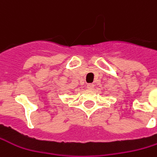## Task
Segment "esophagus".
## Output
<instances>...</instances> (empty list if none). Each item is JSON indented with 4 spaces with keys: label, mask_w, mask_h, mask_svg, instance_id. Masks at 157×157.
<instances>
[{
    "label": "esophagus",
    "mask_w": 157,
    "mask_h": 157,
    "mask_svg": "<svg viewBox=\"0 0 157 157\" xmlns=\"http://www.w3.org/2000/svg\"><path fill=\"white\" fill-rule=\"evenodd\" d=\"M86 87H87L88 89H93V88L94 87V84H88Z\"/></svg>",
    "instance_id": "1"
}]
</instances>
